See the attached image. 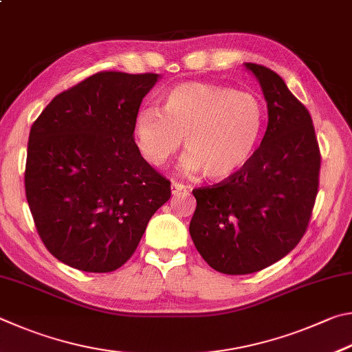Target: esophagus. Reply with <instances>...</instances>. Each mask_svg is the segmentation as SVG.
<instances>
[{"label": "esophagus", "instance_id": "esophagus-1", "mask_svg": "<svg viewBox=\"0 0 352 352\" xmlns=\"http://www.w3.org/2000/svg\"><path fill=\"white\" fill-rule=\"evenodd\" d=\"M190 187L184 186V184H179V182H171V193L173 195H177L181 192H186V190H188Z\"/></svg>", "mask_w": 352, "mask_h": 352}]
</instances>
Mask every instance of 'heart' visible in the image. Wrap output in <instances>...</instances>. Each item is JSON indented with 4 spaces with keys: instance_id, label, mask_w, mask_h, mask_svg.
<instances>
[{
    "instance_id": "heart-1",
    "label": "heart",
    "mask_w": 352,
    "mask_h": 352,
    "mask_svg": "<svg viewBox=\"0 0 352 352\" xmlns=\"http://www.w3.org/2000/svg\"><path fill=\"white\" fill-rule=\"evenodd\" d=\"M264 128L261 102L249 92L227 86L187 82L171 88L162 109L142 108L134 119L135 146L148 164L164 166L176 156L184 139L182 170L204 171L212 181H226L248 165Z\"/></svg>"
}]
</instances>
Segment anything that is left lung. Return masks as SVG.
Masks as SVG:
<instances>
[{
    "instance_id": "obj_1",
    "label": "left lung",
    "mask_w": 352,
    "mask_h": 352,
    "mask_svg": "<svg viewBox=\"0 0 352 352\" xmlns=\"http://www.w3.org/2000/svg\"><path fill=\"white\" fill-rule=\"evenodd\" d=\"M267 103L261 145L230 179L193 190L190 235L221 274L245 275L280 261L300 243L318 192L320 150L309 111L278 74L244 63Z\"/></svg>"
}]
</instances>
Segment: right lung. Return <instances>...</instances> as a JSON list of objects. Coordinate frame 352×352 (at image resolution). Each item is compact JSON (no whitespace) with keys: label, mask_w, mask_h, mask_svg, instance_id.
Returning <instances> with one entry per match:
<instances>
[{"label":"right lung","mask_w":352,"mask_h":352,"mask_svg":"<svg viewBox=\"0 0 352 352\" xmlns=\"http://www.w3.org/2000/svg\"><path fill=\"white\" fill-rule=\"evenodd\" d=\"M159 74L104 71L52 98L29 134L24 186L36 232L83 272L123 266L170 181L142 157L133 126Z\"/></svg>","instance_id":"obj_1"}]
</instances>
